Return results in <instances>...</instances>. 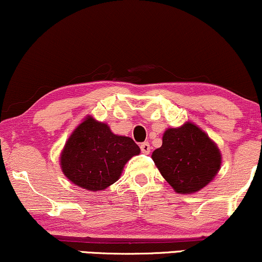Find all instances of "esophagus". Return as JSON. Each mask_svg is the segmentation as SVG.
Returning a JSON list of instances; mask_svg holds the SVG:
<instances>
[{"mask_svg": "<svg viewBox=\"0 0 262 262\" xmlns=\"http://www.w3.org/2000/svg\"><path fill=\"white\" fill-rule=\"evenodd\" d=\"M150 149H151V147H150V144H149V143H143V144L140 145L141 152L146 154V155L150 152Z\"/></svg>", "mask_w": 262, "mask_h": 262, "instance_id": "34e87169", "label": "esophagus"}]
</instances>
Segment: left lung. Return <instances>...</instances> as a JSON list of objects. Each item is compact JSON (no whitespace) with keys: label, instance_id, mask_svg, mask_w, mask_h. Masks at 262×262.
Wrapping results in <instances>:
<instances>
[{"label":"left lung","instance_id":"obj_1","mask_svg":"<svg viewBox=\"0 0 262 262\" xmlns=\"http://www.w3.org/2000/svg\"><path fill=\"white\" fill-rule=\"evenodd\" d=\"M162 177L179 194L196 193L221 168V152L203 129L187 122L163 133L162 146L152 152Z\"/></svg>","mask_w":262,"mask_h":262}]
</instances>
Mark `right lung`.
<instances>
[{
    "label": "right lung",
    "instance_id": "obj_1",
    "mask_svg": "<svg viewBox=\"0 0 262 262\" xmlns=\"http://www.w3.org/2000/svg\"><path fill=\"white\" fill-rule=\"evenodd\" d=\"M139 154L132 138L113 134L106 123L89 116L68 138L59 165L75 185L99 191L117 182L125 163Z\"/></svg>",
    "mask_w": 262,
    "mask_h": 262
}]
</instances>
